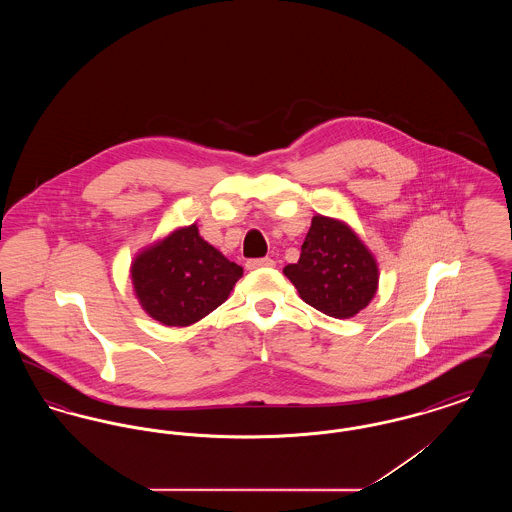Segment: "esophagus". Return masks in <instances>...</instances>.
I'll list each match as a JSON object with an SVG mask.
<instances>
[{
  "mask_svg": "<svg viewBox=\"0 0 512 512\" xmlns=\"http://www.w3.org/2000/svg\"><path fill=\"white\" fill-rule=\"evenodd\" d=\"M274 267V261L270 257H263V259H249L245 263L247 270H257V268Z\"/></svg>",
  "mask_w": 512,
  "mask_h": 512,
  "instance_id": "34e87169",
  "label": "esophagus"
}]
</instances>
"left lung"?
<instances>
[{"mask_svg": "<svg viewBox=\"0 0 512 512\" xmlns=\"http://www.w3.org/2000/svg\"><path fill=\"white\" fill-rule=\"evenodd\" d=\"M299 297L334 318L355 317L378 290V263L343 220L317 215L301 245L299 261L284 267Z\"/></svg>", "mask_w": 512, "mask_h": 512, "instance_id": "obj_1", "label": "left lung"}]
</instances>
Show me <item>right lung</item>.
I'll list each match as a JSON object with an SVG mask.
<instances>
[{"label":"right lung","instance_id":"obj_1","mask_svg":"<svg viewBox=\"0 0 512 512\" xmlns=\"http://www.w3.org/2000/svg\"><path fill=\"white\" fill-rule=\"evenodd\" d=\"M244 268L207 244L195 224L142 249L130 267L147 315L165 326H190L222 305Z\"/></svg>","mask_w":512,"mask_h":512}]
</instances>
